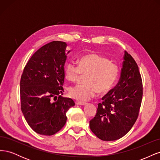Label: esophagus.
Returning a JSON list of instances; mask_svg holds the SVG:
<instances>
[{"label": "esophagus", "mask_w": 160, "mask_h": 160, "mask_svg": "<svg viewBox=\"0 0 160 160\" xmlns=\"http://www.w3.org/2000/svg\"><path fill=\"white\" fill-rule=\"evenodd\" d=\"M75 104L79 105H86V103L85 102H81V101H76Z\"/></svg>", "instance_id": "obj_1"}]
</instances>
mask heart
I'll return each mask as SVG.
<instances>
[{"instance_id":"1","label":"heart","mask_w":160,"mask_h":160,"mask_svg":"<svg viewBox=\"0 0 160 160\" xmlns=\"http://www.w3.org/2000/svg\"><path fill=\"white\" fill-rule=\"evenodd\" d=\"M81 75H85L84 84L69 89L71 98L81 101L93 98L97 93H107L117 82L119 69L118 65L108 59L97 54H87L77 60L67 62L64 67L65 78L70 82L79 80Z\"/></svg>"}]
</instances>
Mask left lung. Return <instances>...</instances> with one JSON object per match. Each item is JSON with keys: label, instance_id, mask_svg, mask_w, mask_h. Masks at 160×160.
<instances>
[{"label": "left lung", "instance_id": "8db88e82", "mask_svg": "<svg viewBox=\"0 0 160 160\" xmlns=\"http://www.w3.org/2000/svg\"><path fill=\"white\" fill-rule=\"evenodd\" d=\"M119 82L102 98L95 117L89 122L91 130L103 141L123 137L138 119L143 96L142 77L132 56L125 51Z\"/></svg>", "mask_w": 160, "mask_h": 160}]
</instances>
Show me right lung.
I'll return each mask as SVG.
<instances>
[{
    "label": "right lung",
    "mask_w": 160,
    "mask_h": 160,
    "mask_svg": "<svg viewBox=\"0 0 160 160\" xmlns=\"http://www.w3.org/2000/svg\"><path fill=\"white\" fill-rule=\"evenodd\" d=\"M66 42L54 41L41 47L28 60L20 82L21 111L31 129L52 135L67 122L66 113L75 105L62 98Z\"/></svg>",
    "instance_id": "1"
}]
</instances>
